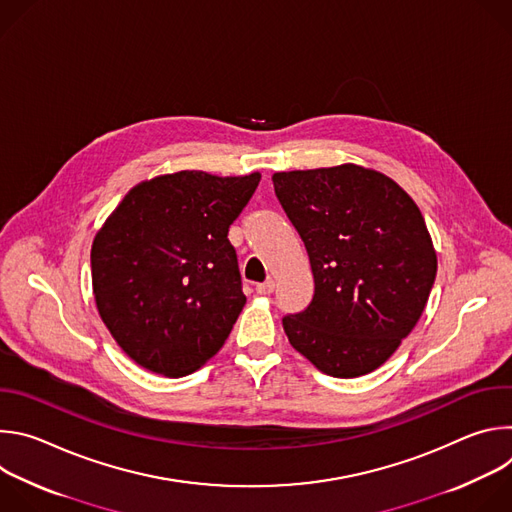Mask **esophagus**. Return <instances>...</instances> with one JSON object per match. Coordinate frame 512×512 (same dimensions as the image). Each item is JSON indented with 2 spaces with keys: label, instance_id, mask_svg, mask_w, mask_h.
I'll return each instance as SVG.
<instances>
[{
  "label": "esophagus",
  "instance_id": "1",
  "mask_svg": "<svg viewBox=\"0 0 512 512\" xmlns=\"http://www.w3.org/2000/svg\"><path fill=\"white\" fill-rule=\"evenodd\" d=\"M255 289H257V294H261V296H269V294H273V289H275V281H273V279H267V281L259 283Z\"/></svg>",
  "mask_w": 512,
  "mask_h": 512
}]
</instances>
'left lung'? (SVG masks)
<instances>
[{
	"label": "left lung",
	"instance_id": "1",
	"mask_svg": "<svg viewBox=\"0 0 512 512\" xmlns=\"http://www.w3.org/2000/svg\"><path fill=\"white\" fill-rule=\"evenodd\" d=\"M271 180L314 273L310 306L283 316L289 344L330 377L373 373L415 328L435 281L417 204L385 174L354 164Z\"/></svg>",
	"mask_w": 512,
	"mask_h": 512
}]
</instances>
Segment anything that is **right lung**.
I'll use <instances>...</instances> for the list:
<instances>
[{"mask_svg":"<svg viewBox=\"0 0 512 512\" xmlns=\"http://www.w3.org/2000/svg\"><path fill=\"white\" fill-rule=\"evenodd\" d=\"M259 180V172L158 176L131 188L97 233V310L139 367L184 377L229 338L247 298L227 235Z\"/></svg>","mask_w":512,"mask_h":512,"instance_id":"add662e5","label":"right lung"}]
</instances>
